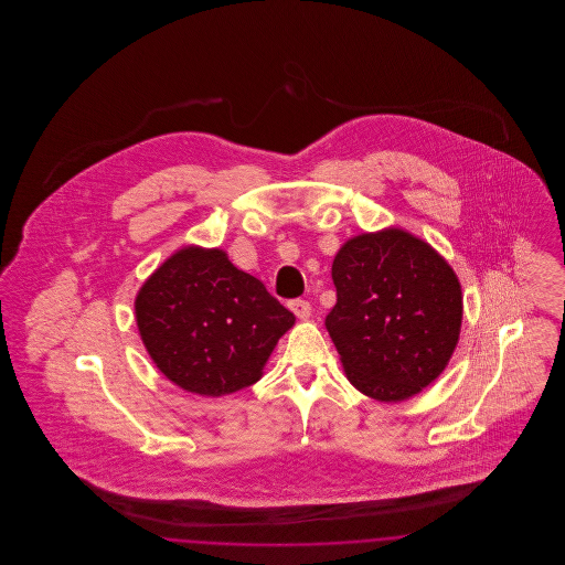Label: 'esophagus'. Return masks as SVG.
<instances>
[{"mask_svg":"<svg viewBox=\"0 0 565 565\" xmlns=\"http://www.w3.org/2000/svg\"><path fill=\"white\" fill-rule=\"evenodd\" d=\"M288 307L292 309V313H295L298 320H309V316H311V305L307 302V300H290L288 302Z\"/></svg>","mask_w":565,"mask_h":565,"instance_id":"1","label":"esophagus"}]
</instances>
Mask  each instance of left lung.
<instances>
[{
  "label": "left lung",
  "instance_id": "left-lung-1",
  "mask_svg": "<svg viewBox=\"0 0 565 565\" xmlns=\"http://www.w3.org/2000/svg\"><path fill=\"white\" fill-rule=\"evenodd\" d=\"M332 281L337 305L326 328L358 392L401 403L447 369L463 296L430 243L398 226L355 235L337 252Z\"/></svg>",
  "mask_w": 565,
  "mask_h": 565
}]
</instances>
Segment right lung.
Wrapping results in <instances>:
<instances>
[{"label":"right lung","mask_w":565,"mask_h":565,"mask_svg":"<svg viewBox=\"0 0 565 565\" xmlns=\"http://www.w3.org/2000/svg\"><path fill=\"white\" fill-rule=\"evenodd\" d=\"M135 322L162 375L220 398L256 383L296 318L220 247L173 252L135 296Z\"/></svg>","instance_id":"1"}]
</instances>
